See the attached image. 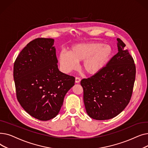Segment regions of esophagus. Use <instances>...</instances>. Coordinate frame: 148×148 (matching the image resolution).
Listing matches in <instances>:
<instances>
[{"label": "esophagus", "mask_w": 148, "mask_h": 148, "mask_svg": "<svg viewBox=\"0 0 148 148\" xmlns=\"http://www.w3.org/2000/svg\"><path fill=\"white\" fill-rule=\"evenodd\" d=\"M80 81H81V79L79 78V77H75V83H80Z\"/></svg>", "instance_id": "34e87169"}]
</instances>
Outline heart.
<instances>
[{"label": "heart", "mask_w": 148, "mask_h": 148, "mask_svg": "<svg viewBox=\"0 0 148 148\" xmlns=\"http://www.w3.org/2000/svg\"><path fill=\"white\" fill-rule=\"evenodd\" d=\"M112 54L111 46L100 42H90L73 45L68 51L59 54V61L63 71L68 73L75 69L83 61L82 68L88 74L99 73L109 60Z\"/></svg>", "instance_id": "obj_1"}]
</instances>
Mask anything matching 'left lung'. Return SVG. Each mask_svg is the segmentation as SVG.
<instances>
[{
	"label": "left lung",
	"instance_id": "8db88e82",
	"mask_svg": "<svg viewBox=\"0 0 148 148\" xmlns=\"http://www.w3.org/2000/svg\"><path fill=\"white\" fill-rule=\"evenodd\" d=\"M117 41L118 53L99 73L80 83L85 108L94 119L114 118L128 104L133 93L134 62L125 44L119 38Z\"/></svg>",
	"mask_w": 148,
	"mask_h": 148
}]
</instances>
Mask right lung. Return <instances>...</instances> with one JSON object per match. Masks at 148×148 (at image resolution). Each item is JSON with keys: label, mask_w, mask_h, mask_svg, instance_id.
<instances>
[{"label": "right lung", "mask_w": 148, "mask_h": 148, "mask_svg": "<svg viewBox=\"0 0 148 148\" xmlns=\"http://www.w3.org/2000/svg\"><path fill=\"white\" fill-rule=\"evenodd\" d=\"M54 40L36 38L20 53L14 65V80L21 106L32 117L49 121L58 114L75 78L60 72Z\"/></svg>", "instance_id": "obj_1"}]
</instances>
